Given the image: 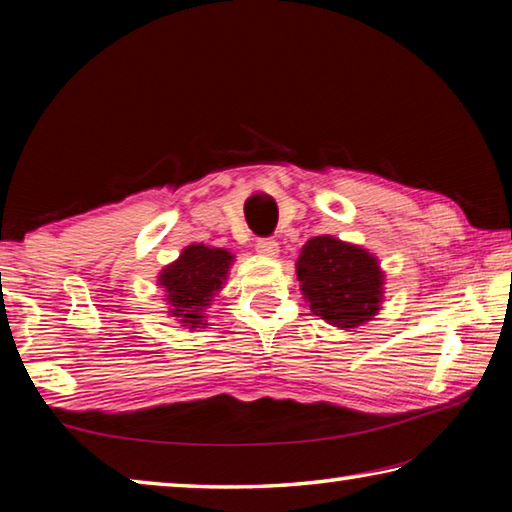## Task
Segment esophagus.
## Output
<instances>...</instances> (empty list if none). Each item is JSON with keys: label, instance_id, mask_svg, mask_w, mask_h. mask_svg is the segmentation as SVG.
I'll list each match as a JSON object with an SVG mask.
<instances>
[{"label": "esophagus", "instance_id": "1", "mask_svg": "<svg viewBox=\"0 0 512 512\" xmlns=\"http://www.w3.org/2000/svg\"><path fill=\"white\" fill-rule=\"evenodd\" d=\"M255 248H257L259 255L275 257L277 250H280V244H277V241L271 239V237H259V239L255 241Z\"/></svg>", "mask_w": 512, "mask_h": 512}]
</instances>
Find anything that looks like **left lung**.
I'll return each mask as SVG.
<instances>
[{
  "label": "left lung",
  "mask_w": 512,
  "mask_h": 512,
  "mask_svg": "<svg viewBox=\"0 0 512 512\" xmlns=\"http://www.w3.org/2000/svg\"><path fill=\"white\" fill-rule=\"evenodd\" d=\"M296 273L311 311L329 325L359 327L377 314L384 275L363 248L327 235L314 237L302 248Z\"/></svg>",
  "instance_id": "1"
}]
</instances>
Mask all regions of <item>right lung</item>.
I'll list each match as a JSON object with an SVG mask.
<instances>
[{"mask_svg": "<svg viewBox=\"0 0 512 512\" xmlns=\"http://www.w3.org/2000/svg\"><path fill=\"white\" fill-rule=\"evenodd\" d=\"M232 255L221 248L192 244L183 250L178 262L167 266L160 275V284L167 291L171 314L183 318L189 327L205 325L203 309L210 305L216 291L223 287Z\"/></svg>", "mask_w": 512, "mask_h": 512, "instance_id": "right-lung-1", "label": "right lung"}]
</instances>
